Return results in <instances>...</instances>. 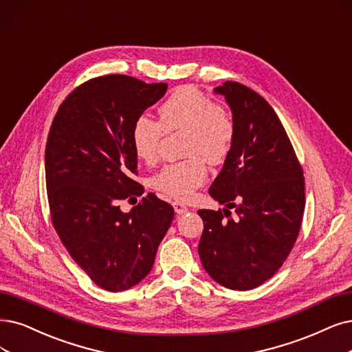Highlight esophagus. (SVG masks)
<instances>
[{
    "label": "esophagus",
    "instance_id": "esophagus-1",
    "mask_svg": "<svg viewBox=\"0 0 352 352\" xmlns=\"http://www.w3.org/2000/svg\"><path fill=\"white\" fill-rule=\"evenodd\" d=\"M173 206H174V210H175L177 214H183V213H187V212H188V207H187L184 203L174 201Z\"/></svg>",
    "mask_w": 352,
    "mask_h": 352
}]
</instances>
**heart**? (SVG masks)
I'll return each instance as SVG.
<instances>
[{"label":"heart","instance_id":"obj_1","mask_svg":"<svg viewBox=\"0 0 352 352\" xmlns=\"http://www.w3.org/2000/svg\"><path fill=\"white\" fill-rule=\"evenodd\" d=\"M160 122L142 114L132 127V145L138 158L148 165L160 158L164 133L184 132L186 160L162 166L149 186L168 197L186 201L207 179V162L222 164L232 151L236 126L230 113L196 87L177 88L158 110Z\"/></svg>","mask_w":352,"mask_h":352}]
</instances>
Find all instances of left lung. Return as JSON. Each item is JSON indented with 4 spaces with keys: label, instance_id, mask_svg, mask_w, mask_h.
<instances>
[{
    "label": "left lung",
    "instance_id": "8db88e82",
    "mask_svg": "<svg viewBox=\"0 0 352 352\" xmlns=\"http://www.w3.org/2000/svg\"><path fill=\"white\" fill-rule=\"evenodd\" d=\"M214 93L225 96L236 136L209 190L226 209L199 210V254L214 281L251 290L274 276L293 250L306 203L303 169L265 98L235 81Z\"/></svg>",
    "mask_w": 352,
    "mask_h": 352
}]
</instances>
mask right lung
<instances>
[{
  "label": "right lung",
  "instance_id": "obj_1",
  "mask_svg": "<svg viewBox=\"0 0 352 352\" xmlns=\"http://www.w3.org/2000/svg\"><path fill=\"white\" fill-rule=\"evenodd\" d=\"M168 85L127 75L93 78L65 98L52 122L45 171L50 219L74 261L98 287L123 292L152 270L174 207L153 192L129 213L119 203L142 196L132 179L135 120Z\"/></svg>",
  "mask_w": 352,
  "mask_h": 352
}]
</instances>
